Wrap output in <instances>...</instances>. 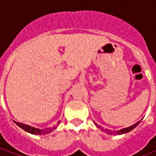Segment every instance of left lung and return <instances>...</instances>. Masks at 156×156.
<instances>
[{
    "label": "left lung",
    "instance_id": "left-lung-1",
    "mask_svg": "<svg viewBox=\"0 0 156 156\" xmlns=\"http://www.w3.org/2000/svg\"><path fill=\"white\" fill-rule=\"evenodd\" d=\"M140 122H141V121H138V122H136L135 124H133V126H129V127H127V128H123V129H120V130H116V131L110 130V129H104V128H101L100 126H98V125L95 123V126H98V127H99V128H100L101 130L106 131L107 133H109V134H113V133L114 134H123V133H129V131H131L132 129H133L135 128L136 126H138V124L140 123Z\"/></svg>",
    "mask_w": 156,
    "mask_h": 156
}]
</instances>
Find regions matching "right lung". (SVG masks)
I'll return each instance as SVG.
<instances>
[{
	"label": "right lung",
	"instance_id": "add662e5",
	"mask_svg": "<svg viewBox=\"0 0 156 156\" xmlns=\"http://www.w3.org/2000/svg\"><path fill=\"white\" fill-rule=\"evenodd\" d=\"M14 123H16V125L18 126H19L20 128H22L23 130L27 131L28 133H31V134H35V135H40V134H44V133H48L50 132L53 131L56 128V126L55 127H49V128L45 129H40L35 128V127H33V126H28V125H26V124L21 123V122H16L14 121ZM60 123L58 121V124Z\"/></svg>",
	"mask_w": 156,
	"mask_h": 156
}]
</instances>
